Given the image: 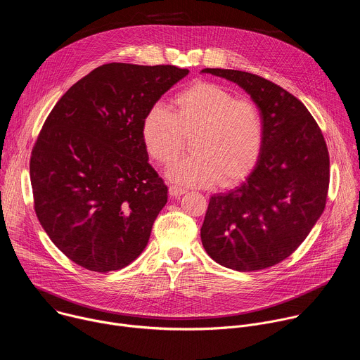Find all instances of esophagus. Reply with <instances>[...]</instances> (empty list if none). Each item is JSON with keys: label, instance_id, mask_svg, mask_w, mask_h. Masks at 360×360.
Instances as JSON below:
<instances>
[{"label": "esophagus", "instance_id": "esophagus-1", "mask_svg": "<svg viewBox=\"0 0 360 360\" xmlns=\"http://www.w3.org/2000/svg\"><path fill=\"white\" fill-rule=\"evenodd\" d=\"M185 192H186V191H185V189H182V188H178V186H169V195H171V196L178 198V196L184 195Z\"/></svg>", "mask_w": 360, "mask_h": 360}]
</instances>
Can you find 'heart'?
<instances>
[{"label": "heart", "mask_w": 360, "mask_h": 360, "mask_svg": "<svg viewBox=\"0 0 360 360\" xmlns=\"http://www.w3.org/2000/svg\"><path fill=\"white\" fill-rule=\"evenodd\" d=\"M192 135V153L178 160L168 178L185 186L232 185L256 165L264 146L262 115L253 102L236 99L226 88L196 82L176 95L169 111L161 104L148 110L141 136L148 155L171 164Z\"/></svg>", "instance_id": "1"}]
</instances>
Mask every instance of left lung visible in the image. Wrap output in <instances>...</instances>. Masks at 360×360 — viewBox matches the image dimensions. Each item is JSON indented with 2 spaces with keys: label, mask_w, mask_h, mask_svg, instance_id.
I'll return each mask as SVG.
<instances>
[{
  "label": "left lung",
  "mask_w": 360,
  "mask_h": 360,
  "mask_svg": "<svg viewBox=\"0 0 360 360\" xmlns=\"http://www.w3.org/2000/svg\"><path fill=\"white\" fill-rule=\"evenodd\" d=\"M200 74L240 86L258 107L265 128L259 160L246 179L211 196L202 245L225 268L266 269L296 250L325 210L326 142L309 111L279 85L236 70L205 68Z\"/></svg>",
  "instance_id": "obj_1"
}]
</instances>
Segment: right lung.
Instances as JSON below:
<instances>
[{"mask_svg": "<svg viewBox=\"0 0 360 360\" xmlns=\"http://www.w3.org/2000/svg\"><path fill=\"white\" fill-rule=\"evenodd\" d=\"M188 74L174 65L105 64L74 84L48 115L30 162L35 212L77 265L120 271L146 248L168 188L148 162L141 125Z\"/></svg>", "mask_w": 360, "mask_h": 360, "instance_id": "right-lung-1", "label": "right lung"}]
</instances>
